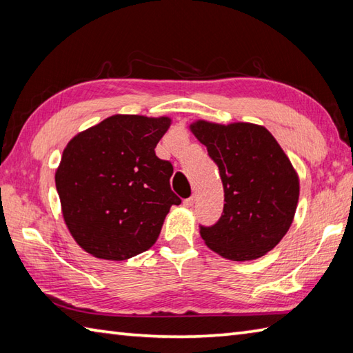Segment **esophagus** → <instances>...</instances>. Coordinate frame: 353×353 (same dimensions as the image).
Returning <instances> with one entry per match:
<instances>
[{
	"label": "esophagus",
	"instance_id": "1",
	"mask_svg": "<svg viewBox=\"0 0 353 353\" xmlns=\"http://www.w3.org/2000/svg\"><path fill=\"white\" fill-rule=\"evenodd\" d=\"M194 205V197H190V199H185L183 200V206L185 208H191Z\"/></svg>",
	"mask_w": 353,
	"mask_h": 353
}]
</instances>
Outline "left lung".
Instances as JSON below:
<instances>
[{"instance_id": "1", "label": "left lung", "mask_w": 353, "mask_h": 353, "mask_svg": "<svg viewBox=\"0 0 353 353\" xmlns=\"http://www.w3.org/2000/svg\"><path fill=\"white\" fill-rule=\"evenodd\" d=\"M191 132L219 165L224 190L223 214L200 226L206 245L223 258L264 256L287 234L299 200V177L265 127L250 123L197 121Z\"/></svg>"}]
</instances>
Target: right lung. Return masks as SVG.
<instances>
[{"instance_id":"right-lung-1","label":"right lung","mask_w":353,"mask_h":353,"mask_svg":"<svg viewBox=\"0 0 353 353\" xmlns=\"http://www.w3.org/2000/svg\"><path fill=\"white\" fill-rule=\"evenodd\" d=\"M167 117L114 115L76 134L56 171L63 220L81 249L124 261L148 250L165 216L182 200L171 191L172 165L156 156Z\"/></svg>"}]
</instances>
